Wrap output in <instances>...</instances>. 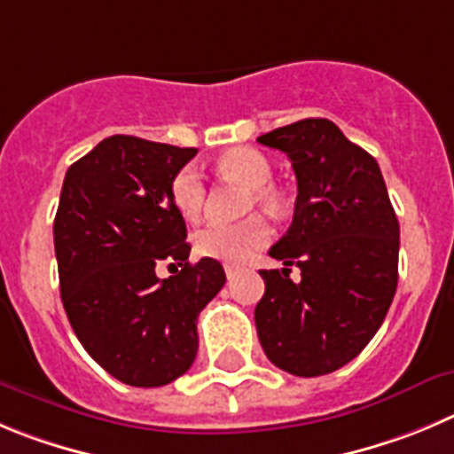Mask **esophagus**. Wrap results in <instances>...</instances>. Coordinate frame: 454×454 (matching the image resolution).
<instances>
[{
	"instance_id": "obj_1",
	"label": "esophagus",
	"mask_w": 454,
	"mask_h": 454,
	"mask_svg": "<svg viewBox=\"0 0 454 454\" xmlns=\"http://www.w3.org/2000/svg\"><path fill=\"white\" fill-rule=\"evenodd\" d=\"M223 270H226V278L232 279L237 273H239V266H235V264H223Z\"/></svg>"
}]
</instances>
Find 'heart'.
I'll use <instances>...</instances> for the list:
<instances>
[{
    "label": "heart",
    "instance_id": "obj_1",
    "mask_svg": "<svg viewBox=\"0 0 454 454\" xmlns=\"http://www.w3.org/2000/svg\"><path fill=\"white\" fill-rule=\"evenodd\" d=\"M217 172L223 176L237 179L239 184L248 185L251 199L248 203L273 207L278 206V192L266 185L273 176L269 159L262 152L251 147H235L223 152L217 159ZM169 197L179 210L181 217L197 219L206 201V184L194 165H185L175 175L169 184ZM270 223L262 215H251L237 223H207L201 231L194 232V251L201 257L228 262V264H241L255 251L264 248L270 241Z\"/></svg>",
    "mask_w": 454,
    "mask_h": 454
}]
</instances>
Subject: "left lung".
<instances>
[{
    "instance_id": "left-lung-1",
    "label": "left lung",
    "mask_w": 454,
    "mask_h": 454,
    "mask_svg": "<svg viewBox=\"0 0 454 454\" xmlns=\"http://www.w3.org/2000/svg\"><path fill=\"white\" fill-rule=\"evenodd\" d=\"M257 141L285 152L298 179L294 223L260 270L262 349L294 376L340 370L383 325L399 282V219L372 154L327 118H304ZM298 265L303 279L288 278Z\"/></svg>"
}]
</instances>
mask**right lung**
<instances>
[{
  "instance_id": "right-lung-1",
  "label": "right lung",
  "mask_w": 454,
  "mask_h": 454,
  "mask_svg": "<svg viewBox=\"0 0 454 454\" xmlns=\"http://www.w3.org/2000/svg\"><path fill=\"white\" fill-rule=\"evenodd\" d=\"M197 154L137 137H109L67 169L53 222L67 317L87 354L134 387H160L190 370L197 317L226 282L223 266L190 264L185 222L169 197ZM182 266L160 280L159 263Z\"/></svg>"
}]
</instances>
